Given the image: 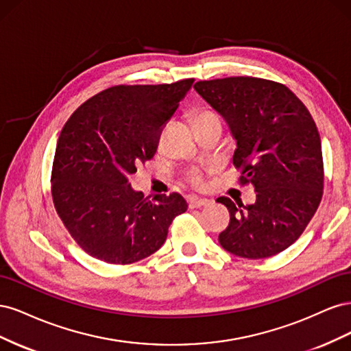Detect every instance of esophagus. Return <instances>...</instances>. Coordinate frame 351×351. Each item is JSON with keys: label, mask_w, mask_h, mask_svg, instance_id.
Segmentation results:
<instances>
[{"label": "esophagus", "mask_w": 351, "mask_h": 351, "mask_svg": "<svg viewBox=\"0 0 351 351\" xmlns=\"http://www.w3.org/2000/svg\"><path fill=\"white\" fill-rule=\"evenodd\" d=\"M210 204V202L208 199H199L196 196H192L189 197V208L190 209H196V208H204V206H208Z\"/></svg>", "instance_id": "34e87169"}]
</instances>
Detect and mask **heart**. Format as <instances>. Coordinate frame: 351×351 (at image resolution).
Here are the masks:
<instances>
[{
	"label": "heart",
	"mask_w": 351,
	"mask_h": 351,
	"mask_svg": "<svg viewBox=\"0 0 351 351\" xmlns=\"http://www.w3.org/2000/svg\"><path fill=\"white\" fill-rule=\"evenodd\" d=\"M204 115H214V114L209 112V111H202L197 117H204ZM190 182H192V184L196 186V187H202V186L205 184L204 176H202L200 173H193L192 176H190Z\"/></svg>",
	"instance_id": "1"
}]
</instances>
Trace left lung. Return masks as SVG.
Segmentation results:
<instances>
[{"label":"left lung","mask_w":351,"mask_h":351,"mask_svg":"<svg viewBox=\"0 0 351 351\" xmlns=\"http://www.w3.org/2000/svg\"><path fill=\"white\" fill-rule=\"evenodd\" d=\"M196 92L224 117L236 141L232 162L243 168L256 202L244 206L228 197L230 224L218 240L240 258L274 256L302 236L321 204L322 145L304 104L281 83L226 77L195 84Z\"/></svg>","instance_id":"1"}]
</instances>
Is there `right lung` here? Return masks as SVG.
Here are the masks:
<instances>
[{
  "instance_id": "add662e5",
  "label": "right lung",
  "mask_w": 351,
  "mask_h": 351,
  "mask_svg": "<svg viewBox=\"0 0 351 351\" xmlns=\"http://www.w3.org/2000/svg\"><path fill=\"white\" fill-rule=\"evenodd\" d=\"M193 82L110 88L82 104L62 127L52 200L71 237L92 258L114 265L145 259L187 210L182 195L147 199L133 190L129 177L155 155L162 125Z\"/></svg>"
}]
</instances>
